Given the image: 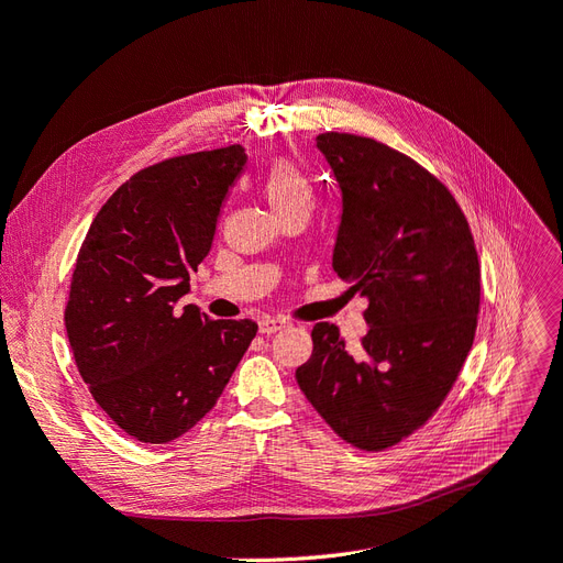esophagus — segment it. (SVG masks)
Returning <instances> with one entry per match:
<instances>
[{
	"mask_svg": "<svg viewBox=\"0 0 563 563\" xmlns=\"http://www.w3.org/2000/svg\"><path fill=\"white\" fill-rule=\"evenodd\" d=\"M285 327H289V320H285V318H268V316H264L262 320H260V334H276V331H280V329H285Z\"/></svg>",
	"mask_w": 563,
	"mask_h": 563,
	"instance_id": "obj_1",
	"label": "esophagus"
}]
</instances>
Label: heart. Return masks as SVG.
I'll list each match as a JSON object with an SVG mask.
<instances>
[{
	"mask_svg": "<svg viewBox=\"0 0 563 563\" xmlns=\"http://www.w3.org/2000/svg\"><path fill=\"white\" fill-rule=\"evenodd\" d=\"M262 192L276 216L292 208H310L316 199L313 183L292 159H276L262 178Z\"/></svg>",
	"mask_w": 563,
	"mask_h": 563,
	"instance_id": "obj_1",
	"label": "heart"
}]
</instances>
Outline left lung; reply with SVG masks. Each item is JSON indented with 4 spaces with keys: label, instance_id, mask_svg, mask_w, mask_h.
Returning a JSON list of instances; mask_svg holds the SVG:
<instances>
[{
    "label": "left lung",
    "instance_id": "obj_1",
    "mask_svg": "<svg viewBox=\"0 0 563 563\" xmlns=\"http://www.w3.org/2000/svg\"><path fill=\"white\" fill-rule=\"evenodd\" d=\"M316 141L343 192L334 271L368 299V334L347 352L339 327L318 322L297 383L345 443L378 452L424 427L456 383L481 262L460 203L422 164L368 136Z\"/></svg>",
    "mask_w": 563,
    "mask_h": 563
}]
</instances>
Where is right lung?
<instances>
[{
    "label": "right lung",
    "instance_id": "obj_1",
    "mask_svg": "<svg viewBox=\"0 0 563 563\" xmlns=\"http://www.w3.org/2000/svg\"><path fill=\"white\" fill-rule=\"evenodd\" d=\"M243 145L169 157L136 172L82 241L65 308L80 378L141 443H169L216 406L253 320H211L178 301L208 255Z\"/></svg>",
    "mask_w": 563,
    "mask_h": 563
}]
</instances>
